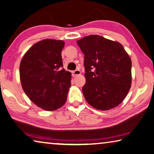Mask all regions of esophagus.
Returning a JSON list of instances; mask_svg holds the SVG:
<instances>
[{
    "label": "esophagus",
    "instance_id": "34e87169",
    "mask_svg": "<svg viewBox=\"0 0 154 154\" xmlns=\"http://www.w3.org/2000/svg\"><path fill=\"white\" fill-rule=\"evenodd\" d=\"M81 75V71H80L79 70H76L72 72V75L74 77L78 76V75Z\"/></svg>",
    "mask_w": 154,
    "mask_h": 154
}]
</instances>
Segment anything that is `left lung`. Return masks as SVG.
<instances>
[{"instance_id": "1", "label": "left lung", "mask_w": 154, "mask_h": 154, "mask_svg": "<svg viewBox=\"0 0 154 154\" xmlns=\"http://www.w3.org/2000/svg\"><path fill=\"white\" fill-rule=\"evenodd\" d=\"M77 43L84 54L82 92L86 102L101 111L118 106L131 86V60L122 45L99 35L86 36Z\"/></svg>"}]
</instances>
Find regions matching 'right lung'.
<instances>
[{"label": "right lung", "mask_w": 154, "mask_h": 154, "mask_svg": "<svg viewBox=\"0 0 154 154\" xmlns=\"http://www.w3.org/2000/svg\"><path fill=\"white\" fill-rule=\"evenodd\" d=\"M62 40L44 39L34 44L20 63L23 90L34 104L45 111L61 108L67 100L71 72L63 67Z\"/></svg>", "instance_id": "1"}]
</instances>
